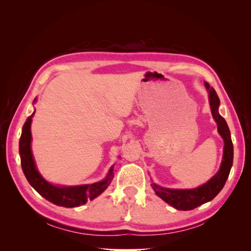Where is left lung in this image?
I'll return each mask as SVG.
<instances>
[{"label": "left lung", "instance_id": "1", "mask_svg": "<svg viewBox=\"0 0 251 251\" xmlns=\"http://www.w3.org/2000/svg\"><path fill=\"white\" fill-rule=\"evenodd\" d=\"M205 87L209 92L210 110L218 125V132L224 140V154L220 171L206 183L193 189H170L156 183L151 184L158 197L179 210H191L214 199L225 185L232 166L233 146L228 126L218 111L220 100L214 88L209 87L207 82H205Z\"/></svg>", "mask_w": 251, "mask_h": 251}]
</instances>
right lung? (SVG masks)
<instances>
[{"label":"right lung","instance_id":"right-lung-1","mask_svg":"<svg viewBox=\"0 0 251 251\" xmlns=\"http://www.w3.org/2000/svg\"><path fill=\"white\" fill-rule=\"evenodd\" d=\"M34 113L35 112H33L31 116L27 118L26 123L23 126L19 147L22 169L30 185L46 200L58 205V206L64 207H76L79 206V205L85 204L89 200H93L97 196H100L111 183L114 177V166L110 169L108 176L105 177L104 180L87 185L69 187L54 186L41 176L35 168V163L31 153V147H30L31 146L30 126H31V119Z\"/></svg>","mask_w":251,"mask_h":251}]
</instances>
